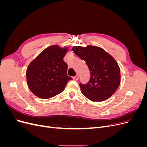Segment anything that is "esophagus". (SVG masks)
<instances>
[{"label": "esophagus", "instance_id": "1", "mask_svg": "<svg viewBox=\"0 0 147 147\" xmlns=\"http://www.w3.org/2000/svg\"><path fill=\"white\" fill-rule=\"evenodd\" d=\"M78 78H79V75L78 74L76 75L75 77H73V79L74 80H78Z\"/></svg>", "mask_w": 147, "mask_h": 147}]
</instances>
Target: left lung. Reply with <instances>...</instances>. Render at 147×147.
<instances>
[{
	"label": "left lung",
	"instance_id": "left-lung-1",
	"mask_svg": "<svg viewBox=\"0 0 147 147\" xmlns=\"http://www.w3.org/2000/svg\"><path fill=\"white\" fill-rule=\"evenodd\" d=\"M72 50L86 62L90 71V81L86 84H79L82 94L94 102L109 99L120 84V69L117 61L104 50L97 47L75 46Z\"/></svg>",
	"mask_w": 147,
	"mask_h": 147
}]
</instances>
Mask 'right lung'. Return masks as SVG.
<instances>
[{
    "instance_id": "right-lung-1",
    "label": "right lung",
    "mask_w": 147,
    "mask_h": 147,
    "mask_svg": "<svg viewBox=\"0 0 147 147\" xmlns=\"http://www.w3.org/2000/svg\"><path fill=\"white\" fill-rule=\"evenodd\" d=\"M68 51L52 45L45 49L34 59L26 70L29 88L34 95L41 99H50L63 92L69 80L67 64L63 58Z\"/></svg>"
}]
</instances>
